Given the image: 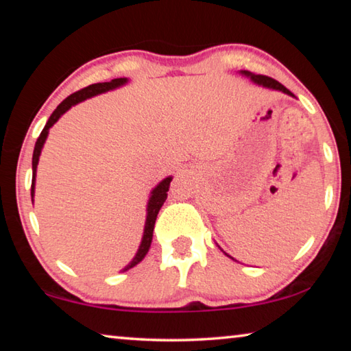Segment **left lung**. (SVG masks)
<instances>
[{"label": "left lung", "mask_w": 351, "mask_h": 351, "mask_svg": "<svg viewBox=\"0 0 351 351\" xmlns=\"http://www.w3.org/2000/svg\"><path fill=\"white\" fill-rule=\"evenodd\" d=\"M240 74L241 75H245V77H247V79H251V82H254L255 85H258V86H263V88H269V90H276V91H280V93H285V94H288V96H291V97H295L293 93H291L288 88H285L282 83H278L277 80H274V79H271V77H268V75H260V74H254V73H251V71H240ZM221 249V247H219ZM223 251V249H221ZM224 252V251H223ZM226 254V252H224ZM228 255L229 258H232V260H235L234 257H230L229 254H226ZM237 261V260H235Z\"/></svg>", "instance_id": "left-lung-1"}]
</instances>
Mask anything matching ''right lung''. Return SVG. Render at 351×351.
I'll list each match as a JSON object with an SVG mask.
<instances>
[{"instance_id": "1", "label": "right lung", "mask_w": 351, "mask_h": 351, "mask_svg": "<svg viewBox=\"0 0 351 351\" xmlns=\"http://www.w3.org/2000/svg\"><path fill=\"white\" fill-rule=\"evenodd\" d=\"M128 79L127 77H121V79H114L111 82H104V83H94V85H90L86 88H83V90L77 91L74 94H71L66 99L63 100V102L57 106L52 112L51 117L47 119L46 125L43 128V132L40 133L37 142H35V148H34V154H32V187H31V197L34 201V195H35V176H37V165L40 161V154L41 150H43V145L47 139V134H49V128L54 125V123L60 119L64 112H66L71 106H74L77 104L83 102V100L86 99H91L94 96H99V94H104V93H108L112 90H117V88H121L123 85H127ZM173 180V176H167L164 178V180L158 184L156 187H154L152 192H150V197H148V203H147V217H145V226H144V234H142V240H141V245L138 247V252L133 257V260L130 261V263L125 266V268L122 269V272H125L128 269H132L133 266H136L139 263V261L144 260V257L148 252V249H150L152 245V240H153V229H154V223H156V217L159 210H161L162 204L165 203V199H167V192H169V187H170V182Z\"/></svg>"}]
</instances>
